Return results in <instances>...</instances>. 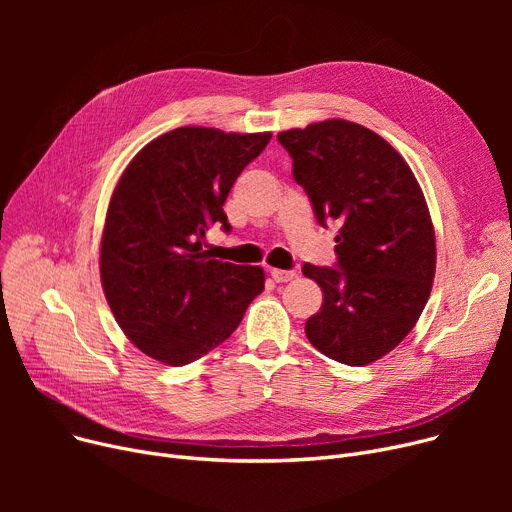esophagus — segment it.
Returning <instances> with one entry per match:
<instances>
[{
  "instance_id": "1",
  "label": "esophagus",
  "mask_w": 512,
  "mask_h": 512,
  "mask_svg": "<svg viewBox=\"0 0 512 512\" xmlns=\"http://www.w3.org/2000/svg\"><path fill=\"white\" fill-rule=\"evenodd\" d=\"M270 276H272V278H274V282H278V284H282V282H290V280L297 278V274L290 272V270H272V272H270Z\"/></svg>"
}]
</instances>
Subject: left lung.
<instances>
[{
  "mask_svg": "<svg viewBox=\"0 0 512 512\" xmlns=\"http://www.w3.org/2000/svg\"><path fill=\"white\" fill-rule=\"evenodd\" d=\"M278 141L317 222L340 224L336 267L303 265L324 290L305 334L338 363L378 361L415 328L432 292L436 234L421 186L388 141L355 122H315Z\"/></svg>",
  "mask_w": 512,
  "mask_h": 512,
  "instance_id": "8db88e82",
  "label": "left lung"
}]
</instances>
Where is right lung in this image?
<instances>
[{"mask_svg":"<svg viewBox=\"0 0 512 512\" xmlns=\"http://www.w3.org/2000/svg\"><path fill=\"white\" fill-rule=\"evenodd\" d=\"M272 132L182 126L145 145L105 215L101 284L128 340L155 361L193 363L220 346L263 290L261 267L211 259L205 232H230L224 203Z\"/></svg>","mask_w":512,"mask_h":512,"instance_id":"right-lung-1","label":"right lung"}]
</instances>
